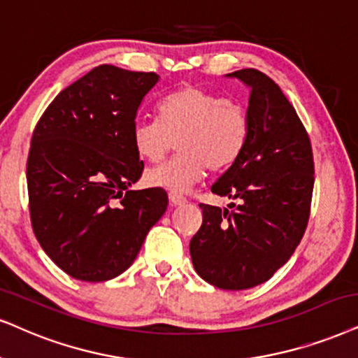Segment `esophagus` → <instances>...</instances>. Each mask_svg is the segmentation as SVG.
Segmentation results:
<instances>
[{"instance_id": "1", "label": "esophagus", "mask_w": 358, "mask_h": 358, "mask_svg": "<svg viewBox=\"0 0 358 358\" xmlns=\"http://www.w3.org/2000/svg\"><path fill=\"white\" fill-rule=\"evenodd\" d=\"M169 198H170L171 205H175V206L185 205V203H187V198H185L183 194L178 193V192H170V193H169Z\"/></svg>"}]
</instances>
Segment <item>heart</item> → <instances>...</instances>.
<instances>
[{
	"label": "heart",
	"mask_w": 358,
	"mask_h": 358,
	"mask_svg": "<svg viewBox=\"0 0 358 358\" xmlns=\"http://www.w3.org/2000/svg\"><path fill=\"white\" fill-rule=\"evenodd\" d=\"M158 120L137 119L132 125V147L145 162L162 160L171 148L178 155L147 170L145 183L183 192L208 169L228 170L250 142L251 117L236 97H220L211 90L183 85L166 94L157 106Z\"/></svg>",
	"instance_id": "heart-1"
}]
</instances>
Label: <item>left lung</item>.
I'll list each match as a JSON object with an SVG mask.
<instances>
[{
  "label": "left lung",
  "mask_w": 358,
  "mask_h": 358,
  "mask_svg": "<svg viewBox=\"0 0 358 358\" xmlns=\"http://www.w3.org/2000/svg\"><path fill=\"white\" fill-rule=\"evenodd\" d=\"M228 76L251 89V135L211 192L241 203H231L233 210L200 203L203 223L189 241V255L206 282L241 291L273 278L304 236L314 155L304 124L273 79L257 69Z\"/></svg>",
  "instance_id": "8db88e82"
}]
</instances>
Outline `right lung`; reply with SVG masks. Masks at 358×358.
Returning a JSON list of instances; mask_svg holds the SVG:
<instances>
[{
	"mask_svg": "<svg viewBox=\"0 0 358 358\" xmlns=\"http://www.w3.org/2000/svg\"><path fill=\"white\" fill-rule=\"evenodd\" d=\"M155 72L102 64L62 90L31 138L26 180L33 231L71 278L114 279L132 266L164 216V188L129 189L143 162L132 125Z\"/></svg>",
	"mask_w": 358,
	"mask_h": 358,
	"instance_id": "right-lung-1",
	"label": "right lung"
}]
</instances>
